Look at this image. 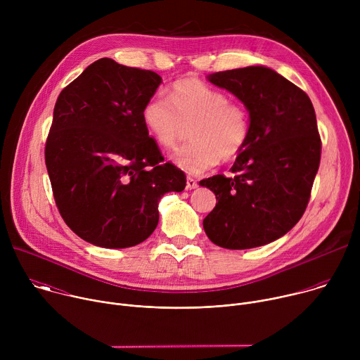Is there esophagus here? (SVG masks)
<instances>
[{
	"instance_id": "obj_1",
	"label": "esophagus",
	"mask_w": 360,
	"mask_h": 360,
	"mask_svg": "<svg viewBox=\"0 0 360 360\" xmlns=\"http://www.w3.org/2000/svg\"><path fill=\"white\" fill-rule=\"evenodd\" d=\"M196 188H198V182L193 178L188 176L186 178V189H196Z\"/></svg>"
}]
</instances>
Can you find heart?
Here are the masks:
<instances>
[{
	"mask_svg": "<svg viewBox=\"0 0 360 360\" xmlns=\"http://www.w3.org/2000/svg\"><path fill=\"white\" fill-rule=\"evenodd\" d=\"M141 117L153 139L167 149H174L189 128L192 142L176 152L175 162L192 175L211 169L219 161L235 160L250 132L248 110L196 78L174 82L169 98L160 92L150 95Z\"/></svg>",
	"mask_w": 360,
	"mask_h": 360,
	"instance_id": "obj_1",
	"label": "heart"
}]
</instances>
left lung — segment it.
Here are the masks:
<instances>
[{
  "mask_svg": "<svg viewBox=\"0 0 360 360\" xmlns=\"http://www.w3.org/2000/svg\"><path fill=\"white\" fill-rule=\"evenodd\" d=\"M208 79L240 99L249 139L232 178L202 179L218 203L203 229L218 246L250 249L276 240L302 218L319 169L322 142L309 96L266 67L215 72Z\"/></svg>",
  "mask_w": 360,
  "mask_h": 360,
  "instance_id": "obj_1",
  "label": "left lung"
}]
</instances>
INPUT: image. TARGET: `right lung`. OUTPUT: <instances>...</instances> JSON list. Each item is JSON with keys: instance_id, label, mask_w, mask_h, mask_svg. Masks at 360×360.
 <instances>
[{"instance_id": "right-lung-1", "label": "right lung", "mask_w": 360, "mask_h": 360, "mask_svg": "<svg viewBox=\"0 0 360 360\" xmlns=\"http://www.w3.org/2000/svg\"><path fill=\"white\" fill-rule=\"evenodd\" d=\"M161 81L153 71L101 58L56 102L46 171L63 219L92 245L143 242L158 225L164 193L185 189L184 171L164 161L141 117Z\"/></svg>"}]
</instances>
